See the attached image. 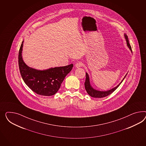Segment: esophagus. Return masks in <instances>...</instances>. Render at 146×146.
Instances as JSON below:
<instances>
[{
	"mask_svg": "<svg viewBox=\"0 0 146 146\" xmlns=\"http://www.w3.org/2000/svg\"><path fill=\"white\" fill-rule=\"evenodd\" d=\"M83 65V63L82 62H78V63L75 64V67H77V68L82 67Z\"/></svg>",
	"mask_w": 146,
	"mask_h": 146,
	"instance_id": "34e87169",
	"label": "esophagus"
}]
</instances>
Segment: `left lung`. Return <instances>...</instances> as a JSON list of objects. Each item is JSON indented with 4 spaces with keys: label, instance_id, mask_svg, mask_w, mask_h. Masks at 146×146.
I'll use <instances>...</instances> for the list:
<instances>
[{
    "label": "left lung",
    "instance_id": "left-lung-1",
    "mask_svg": "<svg viewBox=\"0 0 146 146\" xmlns=\"http://www.w3.org/2000/svg\"><path fill=\"white\" fill-rule=\"evenodd\" d=\"M125 36V38L126 40V43H127V45L128 46V47L129 48L131 51H132V48L130 46V43L129 42V39H128V37L126 35H124ZM127 75V74H126ZM126 75L125 76V77L124 78V79H123L122 82L118 84L117 87H115L114 88H113L112 89L110 90L106 91H98L95 90L94 89H93L92 87L90 86V81H89V75L88 74V73H86V81L84 83V87H85V89L87 91V93L91 97H94V98H103V97H106L108 95H110L111 93H113L117 88L118 86H119V84H121V83L122 82L123 80L125 78Z\"/></svg>",
    "mask_w": 146,
    "mask_h": 146
}]
</instances>
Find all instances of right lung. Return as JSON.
<instances>
[{"label": "right lung", "mask_w": 146, "mask_h": 146, "mask_svg": "<svg viewBox=\"0 0 146 146\" xmlns=\"http://www.w3.org/2000/svg\"><path fill=\"white\" fill-rule=\"evenodd\" d=\"M23 43V41L19 52V66L24 82L38 95L45 96L55 95L59 90L65 77L72 70L73 64L43 71L30 68L25 64L22 57Z\"/></svg>", "instance_id": "right-lung-1"}]
</instances>
